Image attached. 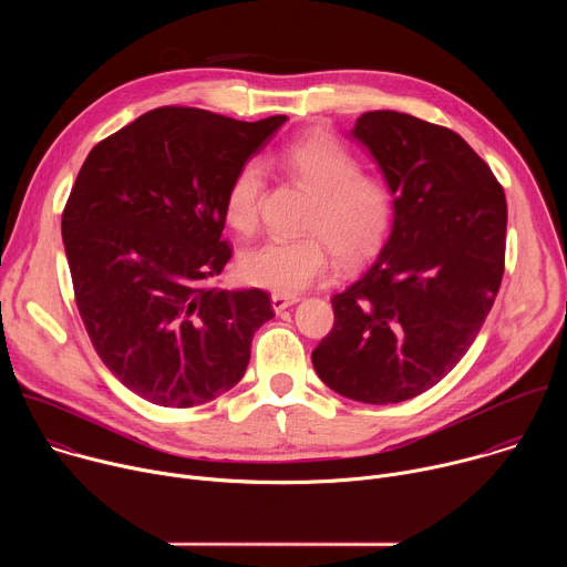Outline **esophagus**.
I'll return each instance as SVG.
<instances>
[{"instance_id":"1","label":"esophagus","mask_w":567,"mask_h":567,"mask_svg":"<svg viewBox=\"0 0 567 567\" xmlns=\"http://www.w3.org/2000/svg\"><path fill=\"white\" fill-rule=\"evenodd\" d=\"M293 302H298V296H291V293H271V307L280 313L282 309L291 307Z\"/></svg>"}]
</instances>
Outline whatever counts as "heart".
<instances>
[{"instance_id": "obj_1", "label": "heart", "mask_w": 567, "mask_h": 567, "mask_svg": "<svg viewBox=\"0 0 567 567\" xmlns=\"http://www.w3.org/2000/svg\"><path fill=\"white\" fill-rule=\"evenodd\" d=\"M285 177L311 193L293 239H267L239 256V274L249 285L274 293H296L328 269L330 251L341 265L374 256L392 228L394 197L390 186L363 173V161L328 132L305 134L285 145L276 158ZM267 168L247 158L224 193V219L237 233H251L260 217Z\"/></svg>"}]
</instances>
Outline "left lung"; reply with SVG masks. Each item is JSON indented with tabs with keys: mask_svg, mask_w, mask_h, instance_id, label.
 <instances>
[{
	"mask_svg": "<svg viewBox=\"0 0 567 567\" xmlns=\"http://www.w3.org/2000/svg\"><path fill=\"white\" fill-rule=\"evenodd\" d=\"M394 195L377 260L332 296L334 328L311 363L334 392L396 403L442 381L475 341L505 274L507 199L453 130L379 110L357 118Z\"/></svg>",
	"mask_w": 567,
	"mask_h": 567,
	"instance_id": "1",
	"label": "left lung"
}]
</instances>
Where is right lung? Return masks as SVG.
<instances>
[{
	"instance_id": "obj_1",
	"label": "right lung",
	"mask_w": 567,
	"mask_h": 567,
	"mask_svg": "<svg viewBox=\"0 0 567 567\" xmlns=\"http://www.w3.org/2000/svg\"><path fill=\"white\" fill-rule=\"evenodd\" d=\"M285 121L156 107L96 143L75 177L62 239L80 318L110 372L156 406L230 390L274 318L267 291L213 278L233 256L226 186Z\"/></svg>"
}]
</instances>
